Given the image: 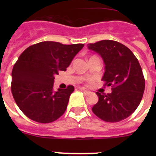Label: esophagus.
<instances>
[{
  "label": "esophagus",
  "instance_id": "esophagus-1",
  "mask_svg": "<svg viewBox=\"0 0 156 156\" xmlns=\"http://www.w3.org/2000/svg\"><path fill=\"white\" fill-rule=\"evenodd\" d=\"M80 90H82V91L83 92V93H84V94H88V93H89V90H87V89H85V88H80Z\"/></svg>",
  "mask_w": 156,
  "mask_h": 156
}]
</instances>
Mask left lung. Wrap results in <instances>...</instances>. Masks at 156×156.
I'll return each instance as SVG.
<instances>
[{
    "mask_svg": "<svg viewBox=\"0 0 156 156\" xmlns=\"http://www.w3.org/2000/svg\"><path fill=\"white\" fill-rule=\"evenodd\" d=\"M98 53L105 65L101 80L112 86L110 94L96 92L98 101L92 108L101 119L116 122L126 119L137 109L144 90V75L138 60L127 47L109 40L87 44Z\"/></svg>",
    "mask_w": 156,
    "mask_h": 156,
    "instance_id": "8db88e82",
    "label": "left lung"
}]
</instances>
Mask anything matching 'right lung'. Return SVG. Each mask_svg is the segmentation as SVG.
Listing matches in <instances>:
<instances>
[{
    "mask_svg": "<svg viewBox=\"0 0 156 156\" xmlns=\"http://www.w3.org/2000/svg\"><path fill=\"white\" fill-rule=\"evenodd\" d=\"M83 46L43 41L21 54L12 69L11 89L16 104L28 118L48 123L64 114L74 87L54 90L55 76L66 71Z\"/></svg>",
    "mask_w": 156,
    "mask_h": 156,
    "instance_id": "1",
    "label": "right lung"
}]
</instances>
